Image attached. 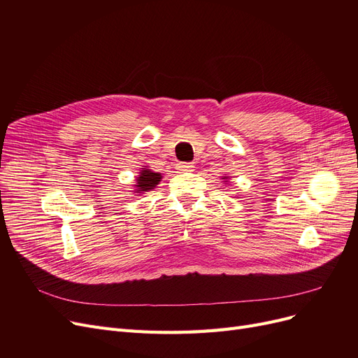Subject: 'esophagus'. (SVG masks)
<instances>
[{
	"label": "esophagus",
	"mask_w": 358,
	"mask_h": 358,
	"mask_svg": "<svg viewBox=\"0 0 358 358\" xmlns=\"http://www.w3.org/2000/svg\"><path fill=\"white\" fill-rule=\"evenodd\" d=\"M177 169H180V171H192L193 165H192V162H178Z\"/></svg>",
	"instance_id": "esophagus-1"
}]
</instances>
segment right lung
Returning a JSON list of instances; mask_svg holds the SVG:
<instances>
[{"instance_id": "obj_1", "label": "right lung", "mask_w": 358, "mask_h": 358, "mask_svg": "<svg viewBox=\"0 0 358 358\" xmlns=\"http://www.w3.org/2000/svg\"><path fill=\"white\" fill-rule=\"evenodd\" d=\"M159 181H161V174L154 173V171H150V169L143 168L141 176L138 177V182H136L138 192L142 193V192L152 190Z\"/></svg>"}]
</instances>
